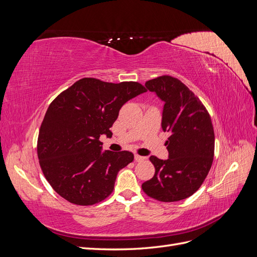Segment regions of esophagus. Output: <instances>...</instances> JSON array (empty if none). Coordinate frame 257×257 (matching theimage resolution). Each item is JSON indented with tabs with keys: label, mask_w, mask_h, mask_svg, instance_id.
I'll return each mask as SVG.
<instances>
[{
	"label": "esophagus",
	"mask_w": 257,
	"mask_h": 257,
	"mask_svg": "<svg viewBox=\"0 0 257 257\" xmlns=\"http://www.w3.org/2000/svg\"><path fill=\"white\" fill-rule=\"evenodd\" d=\"M145 160H146L145 157H142V155L135 154V161H136V162H143V161H145Z\"/></svg>",
	"instance_id": "obj_1"
}]
</instances>
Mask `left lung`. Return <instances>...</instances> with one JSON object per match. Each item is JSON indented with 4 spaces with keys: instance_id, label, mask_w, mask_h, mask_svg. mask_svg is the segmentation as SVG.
<instances>
[{
    "instance_id": "left-lung-1",
    "label": "left lung",
    "mask_w": 257,
    "mask_h": 257,
    "mask_svg": "<svg viewBox=\"0 0 257 257\" xmlns=\"http://www.w3.org/2000/svg\"><path fill=\"white\" fill-rule=\"evenodd\" d=\"M165 102L162 127L170 132L166 161L151 155L155 173L143 183L148 196L173 203L193 195L205 181L214 157V131L204 104L175 77L163 75L145 83Z\"/></svg>"
}]
</instances>
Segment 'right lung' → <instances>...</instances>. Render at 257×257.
<instances>
[{"instance_id": "1", "label": "right lung", "mask_w": 257, "mask_h": 257, "mask_svg": "<svg viewBox=\"0 0 257 257\" xmlns=\"http://www.w3.org/2000/svg\"><path fill=\"white\" fill-rule=\"evenodd\" d=\"M142 83L82 78L49 105L37 138L42 172L61 197L92 206L110 195L119 170L133 162L128 151L102 150L99 137L109 130L127 100L146 92Z\"/></svg>"}]
</instances>
